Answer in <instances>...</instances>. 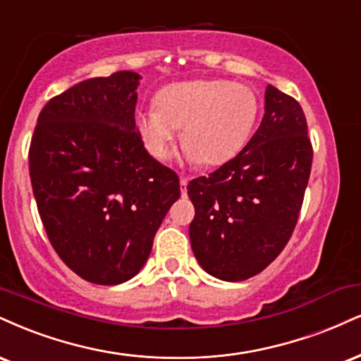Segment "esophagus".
I'll list each match as a JSON object with an SVG mask.
<instances>
[{
	"instance_id": "34e87169",
	"label": "esophagus",
	"mask_w": 361,
	"mask_h": 361,
	"mask_svg": "<svg viewBox=\"0 0 361 361\" xmlns=\"http://www.w3.org/2000/svg\"><path fill=\"white\" fill-rule=\"evenodd\" d=\"M186 185H188V178L180 176V186H181V195L186 193Z\"/></svg>"
}]
</instances>
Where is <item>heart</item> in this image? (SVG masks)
Here are the masks:
<instances>
[{"mask_svg":"<svg viewBox=\"0 0 361 361\" xmlns=\"http://www.w3.org/2000/svg\"><path fill=\"white\" fill-rule=\"evenodd\" d=\"M259 99L250 87L230 80H188L164 87L156 106L137 112L142 142L156 159L175 153L178 128L190 163L220 166L244 149L259 117Z\"/></svg>","mask_w":361,"mask_h":361,"instance_id":"obj_1","label":"heart"}]
</instances>
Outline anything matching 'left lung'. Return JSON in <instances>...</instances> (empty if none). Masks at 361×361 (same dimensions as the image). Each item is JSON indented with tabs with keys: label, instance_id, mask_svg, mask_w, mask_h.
I'll use <instances>...</instances> for the list:
<instances>
[{
	"label": "left lung",
	"instance_id": "1",
	"mask_svg": "<svg viewBox=\"0 0 361 361\" xmlns=\"http://www.w3.org/2000/svg\"><path fill=\"white\" fill-rule=\"evenodd\" d=\"M311 164L305 112L267 85L262 123L244 149L186 186L195 207L190 242L203 271L230 282L262 272L293 235Z\"/></svg>",
	"mask_w": 361,
	"mask_h": 361
}]
</instances>
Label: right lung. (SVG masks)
Instances as JSON below:
<instances>
[{"label":"right lung","instance_id":"right-lung-1","mask_svg":"<svg viewBox=\"0 0 361 361\" xmlns=\"http://www.w3.org/2000/svg\"><path fill=\"white\" fill-rule=\"evenodd\" d=\"M139 80L123 71L55 95L30 145V178L50 244L94 284L136 276L180 198L178 175L147 153L136 129Z\"/></svg>","mask_w":361,"mask_h":361}]
</instances>
